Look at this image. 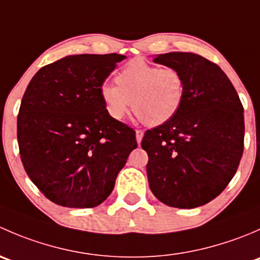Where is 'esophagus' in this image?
<instances>
[{"label":"esophagus","instance_id":"obj_1","mask_svg":"<svg viewBox=\"0 0 260 260\" xmlns=\"http://www.w3.org/2000/svg\"><path fill=\"white\" fill-rule=\"evenodd\" d=\"M143 135H145V132H143L142 129H137V131H136V140H137L138 145H140L141 141H142Z\"/></svg>","mask_w":260,"mask_h":260}]
</instances>
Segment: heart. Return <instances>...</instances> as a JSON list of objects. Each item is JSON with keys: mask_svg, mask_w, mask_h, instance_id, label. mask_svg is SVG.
Listing matches in <instances>:
<instances>
[{"mask_svg": "<svg viewBox=\"0 0 260 260\" xmlns=\"http://www.w3.org/2000/svg\"><path fill=\"white\" fill-rule=\"evenodd\" d=\"M115 81L118 85L103 84L101 88L104 107L115 120H122L133 107L145 124L157 127L179 112L185 96V79L171 67L132 61L118 73Z\"/></svg>", "mask_w": 260, "mask_h": 260, "instance_id": "heart-1", "label": "heart"}]
</instances>
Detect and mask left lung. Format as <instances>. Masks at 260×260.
Wrapping results in <instances>:
<instances>
[{
  "label": "left lung",
  "mask_w": 260,
  "mask_h": 260,
  "mask_svg": "<svg viewBox=\"0 0 260 260\" xmlns=\"http://www.w3.org/2000/svg\"><path fill=\"white\" fill-rule=\"evenodd\" d=\"M154 62L177 69L186 90L179 112L148 129L149 188L172 208L205 205L234 177L244 151V109L232 81L215 62L193 52H169Z\"/></svg>",
  "instance_id": "left-lung-1"
}]
</instances>
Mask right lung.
<instances>
[{"label": "right lung", "mask_w": 260, "mask_h": 260, "mask_svg": "<svg viewBox=\"0 0 260 260\" xmlns=\"http://www.w3.org/2000/svg\"><path fill=\"white\" fill-rule=\"evenodd\" d=\"M125 56L81 54L41 68L17 115L23 169L36 187L65 208H94L111 195L136 132L107 112L101 88Z\"/></svg>", "instance_id": "add662e5"}]
</instances>
